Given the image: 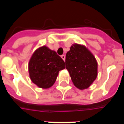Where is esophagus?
<instances>
[{"mask_svg": "<svg viewBox=\"0 0 124 124\" xmlns=\"http://www.w3.org/2000/svg\"><path fill=\"white\" fill-rule=\"evenodd\" d=\"M61 58H62V59L64 60V61H65V58H66V56H65V55H64V54L62 55V56H61Z\"/></svg>", "mask_w": 124, "mask_h": 124, "instance_id": "1", "label": "esophagus"}]
</instances>
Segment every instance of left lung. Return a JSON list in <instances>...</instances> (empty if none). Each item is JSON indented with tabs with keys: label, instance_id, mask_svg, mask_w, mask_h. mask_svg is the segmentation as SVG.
Segmentation results:
<instances>
[{
	"label": "left lung",
	"instance_id": "left-lung-1",
	"mask_svg": "<svg viewBox=\"0 0 124 124\" xmlns=\"http://www.w3.org/2000/svg\"><path fill=\"white\" fill-rule=\"evenodd\" d=\"M66 68L73 84L80 90L88 88L98 75V63L86 46L72 44L66 55Z\"/></svg>",
	"mask_w": 124,
	"mask_h": 124
}]
</instances>
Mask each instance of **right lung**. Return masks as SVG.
I'll use <instances>...</instances> for the list:
<instances>
[{
  "mask_svg": "<svg viewBox=\"0 0 124 124\" xmlns=\"http://www.w3.org/2000/svg\"><path fill=\"white\" fill-rule=\"evenodd\" d=\"M65 68L64 60L56 52L44 46L33 53L28 64L31 80L42 88H49L56 82L60 70Z\"/></svg>",
  "mask_w": 124,
  "mask_h": 124,
  "instance_id": "obj_1",
  "label": "right lung"
}]
</instances>
